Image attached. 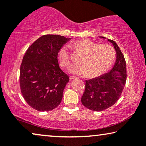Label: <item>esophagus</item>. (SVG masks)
<instances>
[{
    "label": "esophagus",
    "mask_w": 146,
    "mask_h": 146,
    "mask_svg": "<svg viewBox=\"0 0 146 146\" xmlns=\"http://www.w3.org/2000/svg\"><path fill=\"white\" fill-rule=\"evenodd\" d=\"M75 78H77V77L73 76H70V80H73V79H75Z\"/></svg>",
    "instance_id": "1"
}]
</instances>
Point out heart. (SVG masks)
<instances>
[{
  "mask_svg": "<svg viewBox=\"0 0 146 146\" xmlns=\"http://www.w3.org/2000/svg\"><path fill=\"white\" fill-rule=\"evenodd\" d=\"M77 50L82 52L80 63L74 66L71 72L78 75L86 74L89 78H96L106 72L115 60V52L110 45L99 44L89 39H82L74 43ZM58 58L64 68H69L72 64V56L68 46L60 48Z\"/></svg>",
  "mask_w": 146,
  "mask_h": 146,
  "instance_id": "b5f03b06",
  "label": "heart"
}]
</instances>
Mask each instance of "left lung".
<instances>
[{
  "label": "left lung",
  "instance_id": "1",
  "mask_svg": "<svg viewBox=\"0 0 146 146\" xmlns=\"http://www.w3.org/2000/svg\"><path fill=\"white\" fill-rule=\"evenodd\" d=\"M108 40L116 52L114 66L109 72L86 80L85 90L81 98L82 104L93 111L104 110L114 104L120 97L126 82V63L123 54L114 41Z\"/></svg>",
  "mask_w": 146,
  "mask_h": 146
}]
</instances>
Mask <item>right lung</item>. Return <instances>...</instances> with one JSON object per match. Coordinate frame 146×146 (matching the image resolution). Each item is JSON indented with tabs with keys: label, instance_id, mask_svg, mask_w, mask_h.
<instances>
[{
	"label": "right lung",
	"instance_id": "add662e5",
	"mask_svg": "<svg viewBox=\"0 0 146 146\" xmlns=\"http://www.w3.org/2000/svg\"><path fill=\"white\" fill-rule=\"evenodd\" d=\"M63 36L46 35L32 44L20 68L21 93L30 106L50 111L60 104L69 77L60 69L58 52L69 41Z\"/></svg>",
	"mask_w": 146,
	"mask_h": 146
}]
</instances>
